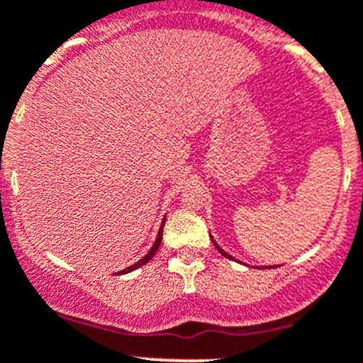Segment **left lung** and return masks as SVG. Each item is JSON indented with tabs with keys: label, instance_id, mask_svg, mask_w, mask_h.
Returning <instances> with one entry per match:
<instances>
[{
	"label": "left lung",
	"instance_id": "left-lung-1",
	"mask_svg": "<svg viewBox=\"0 0 363 363\" xmlns=\"http://www.w3.org/2000/svg\"><path fill=\"white\" fill-rule=\"evenodd\" d=\"M213 242H214V246H216V248H218V252H220V253H221V255H223V257H227V259H234V257H232V255H228V253H227V252H225V250H221V248H220V246H218V245H216V241H214V239H213Z\"/></svg>",
	"mask_w": 363,
	"mask_h": 363
}]
</instances>
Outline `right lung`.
Wrapping results in <instances>:
<instances>
[{
  "instance_id": "obj_1",
  "label": "right lung",
  "mask_w": 363,
  "mask_h": 363,
  "mask_svg": "<svg viewBox=\"0 0 363 363\" xmlns=\"http://www.w3.org/2000/svg\"><path fill=\"white\" fill-rule=\"evenodd\" d=\"M163 225H164V221H163V223H161V228H160V232H157V238H156V241H154L152 248L149 250V253H147V255L143 257V259H140L138 262H136V264H133V266H129V267H125V269L118 271L117 275H125V273H129V271H133V269H136V267L143 266V264H147V262H149L150 259H152V257H154V253H156V252H157V248H160V245H161V239H163Z\"/></svg>"
}]
</instances>
